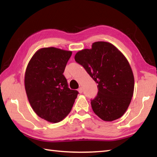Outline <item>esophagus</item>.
I'll return each instance as SVG.
<instances>
[{
  "instance_id": "esophagus-1",
  "label": "esophagus",
  "mask_w": 157,
  "mask_h": 157,
  "mask_svg": "<svg viewBox=\"0 0 157 157\" xmlns=\"http://www.w3.org/2000/svg\"><path fill=\"white\" fill-rule=\"evenodd\" d=\"M78 90V92H79V93H80V94H82V93L83 92V89H82V87L79 88Z\"/></svg>"
}]
</instances>
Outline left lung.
Here are the masks:
<instances>
[{
	"instance_id": "1",
	"label": "left lung",
	"mask_w": 157,
	"mask_h": 157,
	"mask_svg": "<svg viewBox=\"0 0 157 157\" xmlns=\"http://www.w3.org/2000/svg\"><path fill=\"white\" fill-rule=\"evenodd\" d=\"M75 60L98 84V92L91 101L93 111L105 121L121 117L131 102L134 77L128 59L107 42H96L90 49L76 53Z\"/></svg>"
}]
</instances>
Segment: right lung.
I'll list each match as a JSON object with an SVG mask.
<instances>
[{
  "label": "right lung",
  "instance_id": "add662e5",
  "mask_svg": "<svg viewBox=\"0 0 157 157\" xmlns=\"http://www.w3.org/2000/svg\"><path fill=\"white\" fill-rule=\"evenodd\" d=\"M71 51L55 47L39 49L29 61L24 84L29 104L40 117L62 121L71 111L78 92L68 88L63 72Z\"/></svg>",
  "mask_w": 157,
  "mask_h": 157
}]
</instances>
